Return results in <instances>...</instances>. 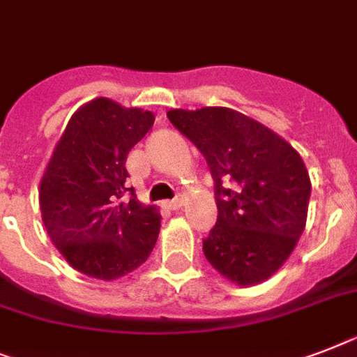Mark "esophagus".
I'll return each instance as SVG.
<instances>
[{
  "label": "esophagus",
  "instance_id": "esophagus-1",
  "mask_svg": "<svg viewBox=\"0 0 357 357\" xmlns=\"http://www.w3.org/2000/svg\"><path fill=\"white\" fill-rule=\"evenodd\" d=\"M167 207H169L170 211H178V208H181L183 207V196H178V198L167 202Z\"/></svg>",
  "mask_w": 357,
  "mask_h": 357
}]
</instances>
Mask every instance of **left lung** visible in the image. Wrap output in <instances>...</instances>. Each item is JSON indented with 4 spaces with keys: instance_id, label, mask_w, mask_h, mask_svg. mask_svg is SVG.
Segmentation results:
<instances>
[{
    "instance_id": "8db88e82",
    "label": "left lung",
    "mask_w": 357,
    "mask_h": 357,
    "mask_svg": "<svg viewBox=\"0 0 357 357\" xmlns=\"http://www.w3.org/2000/svg\"><path fill=\"white\" fill-rule=\"evenodd\" d=\"M170 123L204 153L218 220L204 253L238 286L268 280L299 242L312 183L299 152L273 130L231 108L170 109Z\"/></svg>"
}]
</instances>
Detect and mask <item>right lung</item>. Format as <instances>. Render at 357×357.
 Listing matches in <instances>:
<instances>
[{
  "label": "right lung",
  "instance_id": "add662e5",
  "mask_svg": "<svg viewBox=\"0 0 357 357\" xmlns=\"http://www.w3.org/2000/svg\"><path fill=\"white\" fill-rule=\"evenodd\" d=\"M153 121L152 112L93 98L71 115L45 167L40 181L45 231L69 266L91 279L128 275L158 242V207L143 205L126 188L128 152Z\"/></svg>",
  "mask_w": 357,
  "mask_h": 357
}]
</instances>
